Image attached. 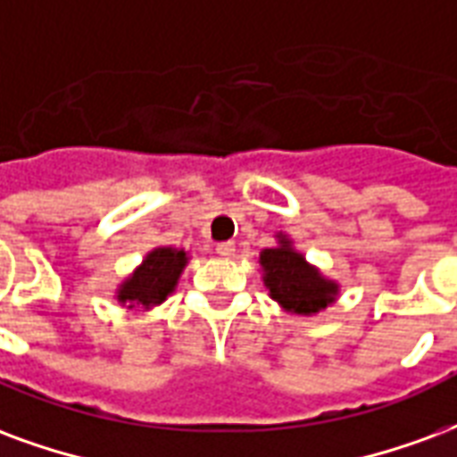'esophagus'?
I'll use <instances>...</instances> for the list:
<instances>
[{"instance_id":"1","label":"esophagus","mask_w":457,"mask_h":457,"mask_svg":"<svg viewBox=\"0 0 457 457\" xmlns=\"http://www.w3.org/2000/svg\"><path fill=\"white\" fill-rule=\"evenodd\" d=\"M215 252H218L220 256H225V259H229V256H235V245H232V242H220Z\"/></svg>"}]
</instances>
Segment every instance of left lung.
Here are the masks:
<instances>
[{
  "mask_svg": "<svg viewBox=\"0 0 457 457\" xmlns=\"http://www.w3.org/2000/svg\"><path fill=\"white\" fill-rule=\"evenodd\" d=\"M263 266V283L280 307L295 314L320 312L334 303L339 286L322 278V273L297 254L288 239L278 235L276 249H263L259 256Z\"/></svg>",
  "mask_w": 457,
  "mask_h": 457,
  "instance_id": "8db88e82",
  "label": "left lung"
}]
</instances>
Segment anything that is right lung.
Returning <instances> with one entry per match:
<instances>
[{"label":"right lung","instance_id":"right-lung-1","mask_svg":"<svg viewBox=\"0 0 457 457\" xmlns=\"http://www.w3.org/2000/svg\"><path fill=\"white\" fill-rule=\"evenodd\" d=\"M186 256L184 249L162 246L145 256V262L135 269V273L118 288V303L128 307H152L167 300V295L177 286L179 276L184 271Z\"/></svg>","mask_w":457,"mask_h":457}]
</instances>
